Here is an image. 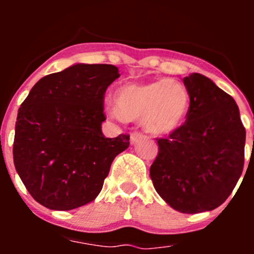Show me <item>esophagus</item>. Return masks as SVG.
Masks as SVG:
<instances>
[{"label": "esophagus", "instance_id": "34e87169", "mask_svg": "<svg viewBox=\"0 0 254 254\" xmlns=\"http://www.w3.org/2000/svg\"><path fill=\"white\" fill-rule=\"evenodd\" d=\"M141 136H142V133H141V132H132L131 133V143H134L136 142V141L138 140V138L141 137Z\"/></svg>", "mask_w": 254, "mask_h": 254}]
</instances>
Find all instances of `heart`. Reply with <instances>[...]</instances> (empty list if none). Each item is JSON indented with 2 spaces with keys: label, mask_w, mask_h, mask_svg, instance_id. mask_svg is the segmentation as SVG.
<instances>
[{
  "label": "heart",
  "mask_w": 254,
  "mask_h": 254,
  "mask_svg": "<svg viewBox=\"0 0 254 254\" xmlns=\"http://www.w3.org/2000/svg\"><path fill=\"white\" fill-rule=\"evenodd\" d=\"M116 107L107 114L121 121H137L147 132L156 136L169 134L185 122L190 108V94L182 82L159 78L150 82H129L114 91Z\"/></svg>",
  "instance_id": "1"
}]
</instances>
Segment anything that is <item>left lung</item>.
<instances>
[{
	"label": "left lung",
	"instance_id": "left-lung-1",
	"mask_svg": "<svg viewBox=\"0 0 254 254\" xmlns=\"http://www.w3.org/2000/svg\"><path fill=\"white\" fill-rule=\"evenodd\" d=\"M190 94L186 122L156 138L150 177L161 198L183 214L219 207L244 167L246 128L232 96L201 73L183 78Z\"/></svg>",
	"mask_w": 254,
	"mask_h": 254
}]
</instances>
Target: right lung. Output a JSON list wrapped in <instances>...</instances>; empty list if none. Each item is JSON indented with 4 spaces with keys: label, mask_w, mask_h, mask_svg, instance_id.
<instances>
[{
    "label": "right lung",
    "mask_w": 254,
    "mask_h": 254,
    "mask_svg": "<svg viewBox=\"0 0 254 254\" xmlns=\"http://www.w3.org/2000/svg\"><path fill=\"white\" fill-rule=\"evenodd\" d=\"M120 77L113 64H77L42 77L17 113L13 164L31 197L51 210H73L100 193L129 134L102 133L104 95Z\"/></svg>",
    "instance_id": "obj_1"
}]
</instances>
